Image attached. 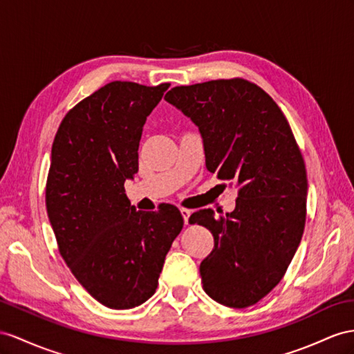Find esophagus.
Here are the masks:
<instances>
[{
	"label": "esophagus",
	"instance_id": "esophagus-1",
	"mask_svg": "<svg viewBox=\"0 0 354 354\" xmlns=\"http://www.w3.org/2000/svg\"><path fill=\"white\" fill-rule=\"evenodd\" d=\"M180 214H183L184 223H185V224H188V218H189V215H192V211L187 209V207H180Z\"/></svg>",
	"mask_w": 354,
	"mask_h": 354
}]
</instances>
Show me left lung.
I'll return each instance as SVG.
<instances>
[{"label":"left lung","instance_id":"1","mask_svg":"<svg viewBox=\"0 0 354 354\" xmlns=\"http://www.w3.org/2000/svg\"><path fill=\"white\" fill-rule=\"evenodd\" d=\"M165 98L198 127L206 169L238 188L233 212L189 216L214 236L201 263L205 292L230 308L254 305L284 277L305 229L306 169L293 131L272 97L241 77L175 86Z\"/></svg>","mask_w":354,"mask_h":354}]
</instances>
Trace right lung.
I'll list each match as a JSON object with an SVG mask.
<instances>
[{
  "instance_id": "add662e5",
  "label": "right lung",
  "mask_w": 354,
  "mask_h": 354,
  "mask_svg": "<svg viewBox=\"0 0 354 354\" xmlns=\"http://www.w3.org/2000/svg\"><path fill=\"white\" fill-rule=\"evenodd\" d=\"M170 84L115 82L70 109L52 145L46 209L58 250L86 292L112 310L156 293L184 227L174 205L136 211L124 183L139 170L143 124Z\"/></svg>"
}]
</instances>
